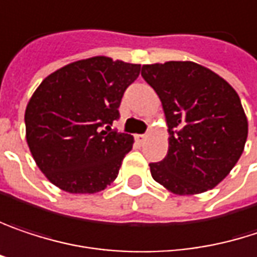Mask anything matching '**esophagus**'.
<instances>
[{"label":"esophagus","mask_w":257,"mask_h":257,"mask_svg":"<svg viewBox=\"0 0 257 257\" xmlns=\"http://www.w3.org/2000/svg\"><path fill=\"white\" fill-rule=\"evenodd\" d=\"M136 141L141 142V144H144L145 141H146V135H136Z\"/></svg>","instance_id":"1"}]
</instances>
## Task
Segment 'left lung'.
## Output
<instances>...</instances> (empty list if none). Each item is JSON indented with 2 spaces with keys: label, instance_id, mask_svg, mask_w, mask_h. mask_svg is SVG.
<instances>
[{
  "label": "left lung",
  "instance_id": "8db88e82",
  "mask_svg": "<svg viewBox=\"0 0 257 257\" xmlns=\"http://www.w3.org/2000/svg\"><path fill=\"white\" fill-rule=\"evenodd\" d=\"M142 77L163 103L170 135L166 158L149 164L154 180L177 195L214 188L237 164L247 141L237 91L194 62L144 65Z\"/></svg>",
  "mask_w": 257,
  "mask_h": 257
}]
</instances>
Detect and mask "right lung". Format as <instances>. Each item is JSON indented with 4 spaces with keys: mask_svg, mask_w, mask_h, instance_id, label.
Segmentation results:
<instances>
[{
    "mask_svg": "<svg viewBox=\"0 0 257 257\" xmlns=\"http://www.w3.org/2000/svg\"><path fill=\"white\" fill-rule=\"evenodd\" d=\"M141 65L96 56L50 74L32 94L26 142L48 180L71 194H94L118 176L133 136L111 128Z\"/></svg>",
    "mask_w": 257,
    "mask_h": 257,
    "instance_id": "add662e5",
    "label": "right lung"
}]
</instances>
